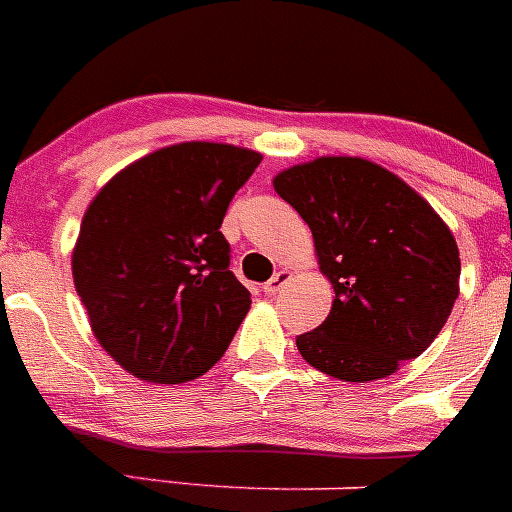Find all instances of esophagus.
<instances>
[{
	"mask_svg": "<svg viewBox=\"0 0 512 512\" xmlns=\"http://www.w3.org/2000/svg\"><path fill=\"white\" fill-rule=\"evenodd\" d=\"M289 280H292V272H289V270H280L275 277H272L270 282H267L265 287H262V289H265V294H277L282 287L287 285Z\"/></svg>",
	"mask_w": 512,
	"mask_h": 512,
	"instance_id": "34e87169",
	"label": "esophagus"
}]
</instances>
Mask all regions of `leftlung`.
I'll return each instance as SVG.
<instances>
[{
  "mask_svg": "<svg viewBox=\"0 0 512 512\" xmlns=\"http://www.w3.org/2000/svg\"><path fill=\"white\" fill-rule=\"evenodd\" d=\"M314 237L329 317L297 337L307 364L342 381L386 379L431 347L458 297L461 260L441 215L391 170L352 156L272 180Z\"/></svg>",
  "mask_w": 512,
  "mask_h": 512,
  "instance_id": "8db88e82",
  "label": "left lung"
}]
</instances>
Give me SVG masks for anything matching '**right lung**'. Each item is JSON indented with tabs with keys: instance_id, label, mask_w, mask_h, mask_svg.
I'll use <instances>...</instances> for the list:
<instances>
[{
	"instance_id": "right-lung-1",
	"label": "right lung",
	"mask_w": 512,
	"mask_h": 512,
	"mask_svg": "<svg viewBox=\"0 0 512 512\" xmlns=\"http://www.w3.org/2000/svg\"><path fill=\"white\" fill-rule=\"evenodd\" d=\"M260 160L230 143H175L118 170L86 208L76 292L98 344L136 379H198L230 347L252 299L220 225Z\"/></svg>"
}]
</instances>
